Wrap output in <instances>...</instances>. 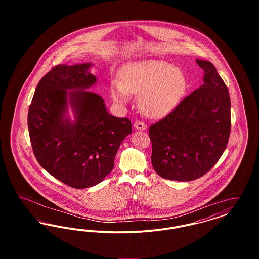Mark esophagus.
<instances>
[{
	"mask_svg": "<svg viewBox=\"0 0 259 259\" xmlns=\"http://www.w3.org/2000/svg\"><path fill=\"white\" fill-rule=\"evenodd\" d=\"M134 127H135V129H137V130H146L147 124L143 122V121L137 120V121H135V123H134Z\"/></svg>",
	"mask_w": 259,
	"mask_h": 259,
	"instance_id": "esophagus-1",
	"label": "esophagus"
}]
</instances>
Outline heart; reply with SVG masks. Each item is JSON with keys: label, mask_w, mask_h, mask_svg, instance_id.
Listing matches in <instances>:
<instances>
[{"label": "heart", "mask_w": 259, "mask_h": 259, "mask_svg": "<svg viewBox=\"0 0 259 259\" xmlns=\"http://www.w3.org/2000/svg\"><path fill=\"white\" fill-rule=\"evenodd\" d=\"M121 81L111 83V96L126 103L128 94L139 95V107L149 117H162L182 102L187 91V78L178 67L161 60H144L126 66Z\"/></svg>", "instance_id": "heart-1"}]
</instances>
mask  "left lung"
Masks as SVG:
<instances>
[{"label": "left lung", "instance_id": "8db88e82", "mask_svg": "<svg viewBox=\"0 0 259 259\" xmlns=\"http://www.w3.org/2000/svg\"><path fill=\"white\" fill-rule=\"evenodd\" d=\"M196 63L204 70V84L149 127L152 166L167 180L188 182L201 178L215 165L228 144V88L210 62L197 59Z\"/></svg>", "mask_w": 259, "mask_h": 259}]
</instances>
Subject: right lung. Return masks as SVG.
I'll use <instances>...</instances> for the list:
<instances>
[{
    "mask_svg": "<svg viewBox=\"0 0 259 259\" xmlns=\"http://www.w3.org/2000/svg\"><path fill=\"white\" fill-rule=\"evenodd\" d=\"M91 64L53 67L37 83L28 112V129L39 165L74 188L98 185L114 166L124 138L132 132L129 118L112 116L103 98L83 90L96 82ZM69 101L76 113L63 119Z\"/></svg>",
    "mask_w": 259,
    "mask_h": 259,
    "instance_id": "add662e5",
    "label": "right lung"
}]
</instances>
